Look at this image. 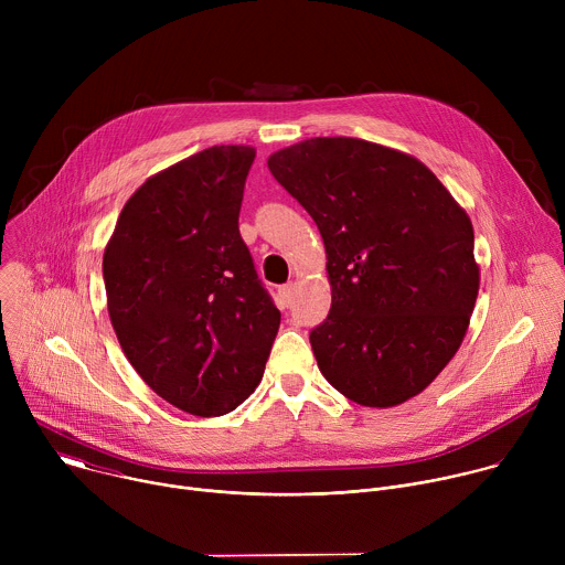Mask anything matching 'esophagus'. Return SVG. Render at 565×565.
Listing matches in <instances>:
<instances>
[{"mask_svg": "<svg viewBox=\"0 0 565 565\" xmlns=\"http://www.w3.org/2000/svg\"><path fill=\"white\" fill-rule=\"evenodd\" d=\"M290 301H292V284H286L277 290V303L279 308H288Z\"/></svg>", "mask_w": 565, "mask_h": 565, "instance_id": "1", "label": "esophagus"}]
</instances>
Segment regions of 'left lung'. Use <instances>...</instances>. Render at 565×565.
Returning <instances> with one entry per match:
<instances>
[{
  "instance_id": "1",
  "label": "left lung",
  "mask_w": 565,
  "mask_h": 565,
  "mask_svg": "<svg viewBox=\"0 0 565 565\" xmlns=\"http://www.w3.org/2000/svg\"><path fill=\"white\" fill-rule=\"evenodd\" d=\"M324 238L331 310L317 366L362 407H395L456 355L478 295L473 227L418 158L360 138H310L268 158Z\"/></svg>"
}]
</instances>
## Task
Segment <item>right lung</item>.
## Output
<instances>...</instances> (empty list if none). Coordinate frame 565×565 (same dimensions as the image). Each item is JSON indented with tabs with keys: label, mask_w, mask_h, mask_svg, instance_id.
<instances>
[{
	"label": "right lung",
	"mask_w": 565,
	"mask_h": 565,
	"mask_svg": "<svg viewBox=\"0 0 565 565\" xmlns=\"http://www.w3.org/2000/svg\"><path fill=\"white\" fill-rule=\"evenodd\" d=\"M255 153L216 145L147 179L103 257L127 360L153 393L201 418L234 412L257 388L281 321L238 232Z\"/></svg>",
	"instance_id": "1"
}]
</instances>
